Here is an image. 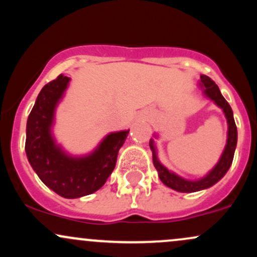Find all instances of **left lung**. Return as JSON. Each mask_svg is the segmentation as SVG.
<instances>
[{
	"instance_id": "obj_1",
	"label": "left lung",
	"mask_w": 257,
	"mask_h": 257,
	"mask_svg": "<svg viewBox=\"0 0 257 257\" xmlns=\"http://www.w3.org/2000/svg\"><path fill=\"white\" fill-rule=\"evenodd\" d=\"M199 88L202 89L203 95L206 99L211 100L217 107H220L222 110L223 114H225L227 119V140H226V146L223 149L222 155L219 159L215 167L210 170L206 175L203 178L197 179V180H187L181 178V176L175 174L172 170L168 169L167 167H164L161 163V161L158 159V153H157V147H156V143L153 139L150 140V149L152 151V159L155 168L157 169L158 176L161 179V181L168 187L173 188V190L178 191V192H198V191L206 190V188L214 186L216 182H219L223 176L226 175V173L228 172L229 167H231L233 156H234L235 147H237V139H238V133H237V126H235L234 118H233V111L229 106L228 102L226 101V99L223 98L222 94L213 79H210L208 76L200 75L199 79ZM155 138L157 139L158 135L155 134Z\"/></svg>"
}]
</instances>
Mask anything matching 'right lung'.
Masks as SVG:
<instances>
[{"mask_svg":"<svg viewBox=\"0 0 257 257\" xmlns=\"http://www.w3.org/2000/svg\"><path fill=\"white\" fill-rule=\"evenodd\" d=\"M70 78L59 75L38 94L26 123L28 161L47 187L64 198H79L101 188L116 167L117 155L128 131L108 133L90 153L72 156L53 134L55 110L69 87Z\"/></svg>","mask_w":257,"mask_h":257,"instance_id":"add662e5","label":"right lung"}]
</instances>
